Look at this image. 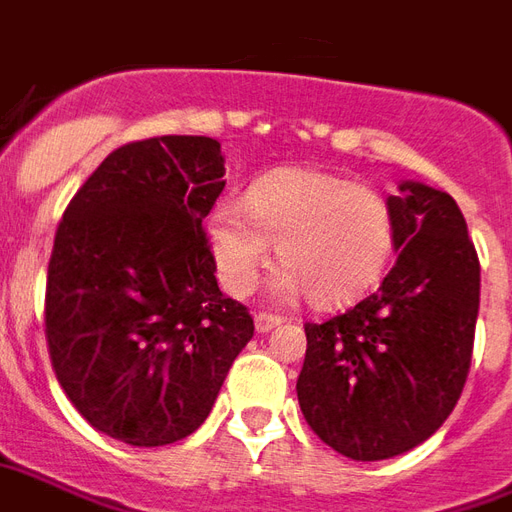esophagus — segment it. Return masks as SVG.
Returning <instances> with one entry per match:
<instances>
[{
  "label": "esophagus",
  "mask_w": 512,
  "mask_h": 512,
  "mask_svg": "<svg viewBox=\"0 0 512 512\" xmlns=\"http://www.w3.org/2000/svg\"><path fill=\"white\" fill-rule=\"evenodd\" d=\"M281 322L283 319L281 316H275V313H267V311L256 313V330H259V333H270V330H275Z\"/></svg>",
  "instance_id": "34e87169"
}]
</instances>
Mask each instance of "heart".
<instances>
[{
  "label": "heart",
  "instance_id": "b5f03b06",
  "mask_svg": "<svg viewBox=\"0 0 512 512\" xmlns=\"http://www.w3.org/2000/svg\"><path fill=\"white\" fill-rule=\"evenodd\" d=\"M220 283L248 294L270 261L286 264L278 297L308 292L341 305L374 289L393 259L398 220L390 199L368 185L311 169H278L256 179L242 201H223L207 223Z\"/></svg>",
  "mask_w": 512,
  "mask_h": 512
}]
</instances>
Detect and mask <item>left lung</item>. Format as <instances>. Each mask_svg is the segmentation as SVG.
<instances>
[{"label":"left lung","mask_w":512,"mask_h":512,"mask_svg":"<svg viewBox=\"0 0 512 512\" xmlns=\"http://www.w3.org/2000/svg\"><path fill=\"white\" fill-rule=\"evenodd\" d=\"M395 261L374 294L305 324L297 398L324 445L354 461L412 450L445 423L472 365L480 261L453 196L404 182L390 196Z\"/></svg>","instance_id":"1"}]
</instances>
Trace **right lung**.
<instances>
[{
	"label": "right lung",
	"mask_w": 512,
	"mask_h": 512,
	"mask_svg": "<svg viewBox=\"0 0 512 512\" xmlns=\"http://www.w3.org/2000/svg\"><path fill=\"white\" fill-rule=\"evenodd\" d=\"M215 138L114 149L59 220L46 275V341L70 404L133 447L199 428L253 316L215 281L201 226L223 190Z\"/></svg>",
	"instance_id": "right-lung-1"
}]
</instances>
